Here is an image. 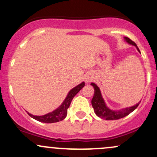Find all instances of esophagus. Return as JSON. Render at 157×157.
Returning <instances> with one entry per match:
<instances>
[{
	"label": "esophagus",
	"instance_id": "obj_1",
	"mask_svg": "<svg viewBox=\"0 0 157 157\" xmlns=\"http://www.w3.org/2000/svg\"><path fill=\"white\" fill-rule=\"evenodd\" d=\"M84 80L86 83L91 82L93 80V76H92V74H86L84 78Z\"/></svg>",
	"mask_w": 157,
	"mask_h": 157
}]
</instances>
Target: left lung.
<instances>
[{"instance_id": "8db88e82", "label": "left lung", "mask_w": 157, "mask_h": 157, "mask_svg": "<svg viewBox=\"0 0 157 157\" xmlns=\"http://www.w3.org/2000/svg\"><path fill=\"white\" fill-rule=\"evenodd\" d=\"M126 42L128 43L131 44V45H134L137 49L139 52L140 53V50H139L138 47L137 46L136 43L134 42H133L132 40L129 39L128 37H124ZM91 85L94 88V95H93V97L92 99V105H93V109H94V112L96 113V115L97 116H99V118H103L105 120H118L120 118H122L124 117L127 116L128 115H129L131 112H132L133 111L137 109V107L138 106L140 102L137 103L136 105H133L131 107H128V108L122 109L121 110L118 111H114L112 110L107 107L106 104H105V101H104L103 98H102V94H101V92L99 88L98 87L97 85L95 84L94 83H91Z\"/></svg>"}]
</instances>
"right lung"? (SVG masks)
I'll return each instance as SVG.
<instances>
[{"mask_svg": "<svg viewBox=\"0 0 157 157\" xmlns=\"http://www.w3.org/2000/svg\"><path fill=\"white\" fill-rule=\"evenodd\" d=\"M85 86V83H80L79 85H77V86H75L74 88H73L71 91L69 92L68 94H67V97L65 98V99L64 100V102H62L61 105L58 107V109H55V111L52 112H49V113L46 114V115H42V116H39V115H33L32 114H30L28 112L29 115L30 117H32L34 119L37 120V121H41V122L44 123H55V122H58L60 121H62L64 118H66L67 114V109L69 108L70 105H71V102L72 101L73 98L75 96V95L81 90L83 86Z\"/></svg>", "mask_w": 157, "mask_h": 157, "instance_id": "obj_1", "label": "right lung"}]
</instances>
